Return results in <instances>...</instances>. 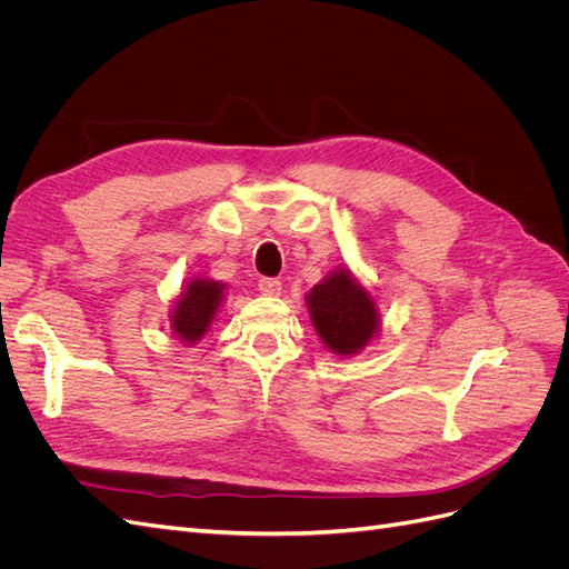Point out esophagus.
<instances>
[{
	"label": "esophagus",
	"mask_w": 569,
	"mask_h": 569,
	"mask_svg": "<svg viewBox=\"0 0 569 569\" xmlns=\"http://www.w3.org/2000/svg\"><path fill=\"white\" fill-rule=\"evenodd\" d=\"M258 289L266 297H280L282 295V282L278 278H261L258 280Z\"/></svg>",
	"instance_id": "34e87169"
}]
</instances>
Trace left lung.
<instances>
[{
  "label": "left lung",
  "mask_w": 569,
  "mask_h": 569,
  "mask_svg": "<svg viewBox=\"0 0 569 569\" xmlns=\"http://www.w3.org/2000/svg\"><path fill=\"white\" fill-rule=\"evenodd\" d=\"M308 313L327 349L337 356L360 353L380 330L370 291L349 268H337L306 297Z\"/></svg>",
  "instance_id": "8db88e82"
}]
</instances>
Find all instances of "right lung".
<instances>
[{
	"mask_svg": "<svg viewBox=\"0 0 569 569\" xmlns=\"http://www.w3.org/2000/svg\"><path fill=\"white\" fill-rule=\"evenodd\" d=\"M226 284L209 278H192L178 295V301L170 313V330L184 343H197L218 313Z\"/></svg>",
	"mask_w": 569,
	"mask_h": 569,
	"instance_id": "add662e5",
	"label": "right lung"
}]
</instances>
